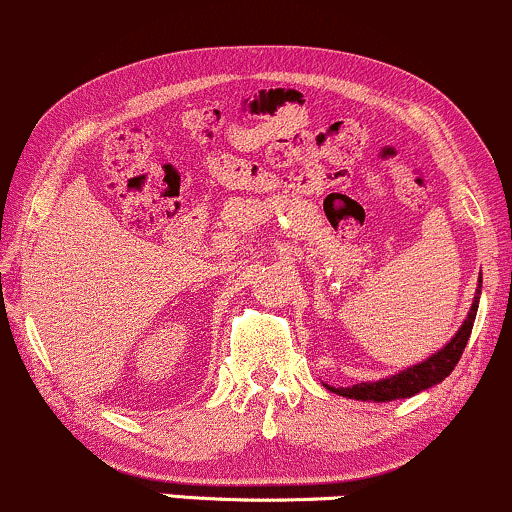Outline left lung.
<instances>
[{
    "label": "left lung",
    "mask_w": 512,
    "mask_h": 512,
    "mask_svg": "<svg viewBox=\"0 0 512 512\" xmlns=\"http://www.w3.org/2000/svg\"><path fill=\"white\" fill-rule=\"evenodd\" d=\"M479 295H481V278H479V290H476L472 309H469L467 319L459 326V331L452 336V341L447 343L445 348H440L438 353L430 355L423 363L406 367L399 375L384 377V380L377 382H360L353 384V387H326L331 389L333 394L348 396V399L358 401H394V399H409V396L423 392V389H430L433 384H438L455 370V365L462 358V350L467 348L469 336H472V326L476 319V309H479Z\"/></svg>",
    "instance_id": "8db88e82"
}]
</instances>
